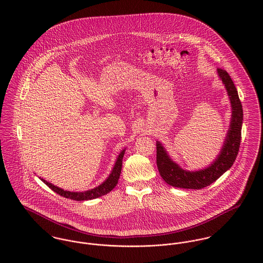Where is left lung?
I'll list each match as a JSON object with an SVG mask.
<instances>
[{
	"label": "left lung",
	"instance_id": "left-lung-1",
	"mask_svg": "<svg viewBox=\"0 0 263 263\" xmlns=\"http://www.w3.org/2000/svg\"><path fill=\"white\" fill-rule=\"evenodd\" d=\"M218 77L225 86L231 103V120L221 151L216 159L206 167L198 170H186L177 164L159 141L157 146V166L164 181L173 187L201 189L219 179L234 164L241 142L243 109L237 89L229 74L221 69Z\"/></svg>",
	"mask_w": 263,
	"mask_h": 263
}]
</instances>
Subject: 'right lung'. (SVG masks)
Returning <instances> with one entry per match:
<instances>
[{
	"label": "right lung",
	"mask_w": 263,
	"mask_h": 263,
	"mask_svg": "<svg viewBox=\"0 0 263 263\" xmlns=\"http://www.w3.org/2000/svg\"><path fill=\"white\" fill-rule=\"evenodd\" d=\"M126 148H124L123 150L120 151V153L118 154L115 163L113 165V168L111 169L110 174L107 176V178L98 186L96 187L91 188L85 191H70V190H65L63 188L59 187L53 185L52 183L44 180L43 178L39 177V179L41 181H43L48 187L51 190H53L54 192H57L58 194H60L61 196H64L66 198H70L73 200L77 201H83V200H91L94 198H98L100 196H103L105 194H107L108 192H110L113 188L116 186L119 176H120V172H121V166H122V159L124 156Z\"/></svg>",
	"instance_id": "right-lung-1"
}]
</instances>
